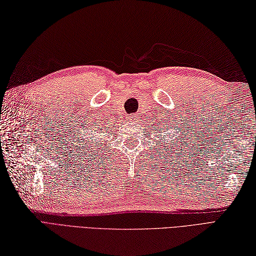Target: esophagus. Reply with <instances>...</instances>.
I'll return each mask as SVG.
<instances>
[{"instance_id": "obj_1", "label": "esophagus", "mask_w": 256, "mask_h": 256, "mask_svg": "<svg viewBox=\"0 0 256 256\" xmlns=\"http://www.w3.org/2000/svg\"><path fill=\"white\" fill-rule=\"evenodd\" d=\"M138 116H136V115H129L128 117H127V122H129V124H134V122H138Z\"/></svg>"}]
</instances>
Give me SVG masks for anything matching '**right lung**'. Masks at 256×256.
<instances>
[{
  "instance_id": "1",
  "label": "right lung",
  "mask_w": 256,
  "mask_h": 256,
  "mask_svg": "<svg viewBox=\"0 0 256 256\" xmlns=\"http://www.w3.org/2000/svg\"><path fill=\"white\" fill-rule=\"evenodd\" d=\"M88 141H89V140H88ZM86 143H88V142H86Z\"/></svg>"
}]
</instances>
